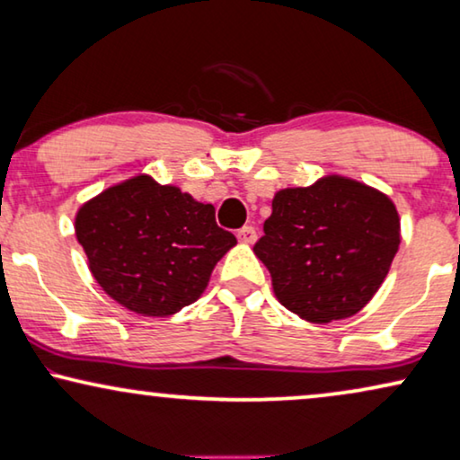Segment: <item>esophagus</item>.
I'll list each match as a JSON object with an SVG mask.
<instances>
[{
    "instance_id": "1",
    "label": "esophagus",
    "mask_w": 460,
    "mask_h": 460,
    "mask_svg": "<svg viewBox=\"0 0 460 460\" xmlns=\"http://www.w3.org/2000/svg\"><path fill=\"white\" fill-rule=\"evenodd\" d=\"M236 238L243 244H253L257 241V232H255L253 226H243V228L236 232Z\"/></svg>"
}]
</instances>
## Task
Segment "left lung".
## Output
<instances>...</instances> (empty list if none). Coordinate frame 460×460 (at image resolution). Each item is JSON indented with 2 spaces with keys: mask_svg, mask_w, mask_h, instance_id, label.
I'll return each mask as SVG.
<instances>
[{
  "mask_svg": "<svg viewBox=\"0 0 460 460\" xmlns=\"http://www.w3.org/2000/svg\"><path fill=\"white\" fill-rule=\"evenodd\" d=\"M400 241L398 209L385 192L331 173L276 192L253 251L276 299L307 323L326 324L375 297Z\"/></svg>",
  "mask_w": 460,
  "mask_h": 460,
  "instance_id": "left-lung-1",
  "label": "left lung"
}]
</instances>
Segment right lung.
I'll return each instance as SVG.
<instances>
[{
    "mask_svg": "<svg viewBox=\"0 0 460 460\" xmlns=\"http://www.w3.org/2000/svg\"><path fill=\"white\" fill-rule=\"evenodd\" d=\"M75 234L102 291L125 310L165 318L205 293L216 263L236 244L213 205L148 173L85 200Z\"/></svg>",
    "mask_w": 460,
    "mask_h": 460,
    "instance_id": "obj_1",
    "label": "right lung"
}]
</instances>
